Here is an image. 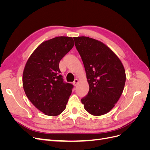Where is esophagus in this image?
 <instances>
[{
  "instance_id": "obj_1",
  "label": "esophagus",
  "mask_w": 150,
  "mask_h": 150,
  "mask_svg": "<svg viewBox=\"0 0 150 150\" xmlns=\"http://www.w3.org/2000/svg\"><path fill=\"white\" fill-rule=\"evenodd\" d=\"M79 83V80L78 79H76L74 81V82H73V84H74V86H76L77 85H78V84Z\"/></svg>"
}]
</instances>
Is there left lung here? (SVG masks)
Listing matches in <instances>:
<instances>
[{
	"instance_id": "1",
	"label": "left lung",
	"mask_w": 150,
	"mask_h": 150,
	"mask_svg": "<svg viewBox=\"0 0 150 150\" xmlns=\"http://www.w3.org/2000/svg\"><path fill=\"white\" fill-rule=\"evenodd\" d=\"M74 40L89 86L88 94L81 102L91 115L106 114L114 108L123 91L124 66L114 52L99 40L85 36L74 38Z\"/></svg>"
}]
</instances>
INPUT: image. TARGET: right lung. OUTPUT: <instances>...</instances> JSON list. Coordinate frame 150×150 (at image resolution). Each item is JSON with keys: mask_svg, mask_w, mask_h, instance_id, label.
Returning a JSON list of instances; mask_svg holds the SVG:
<instances>
[{"mask_svg": "<svg viewBox=\"0 0 150 150\" xmlns=\"http://www.w3.org/2000/svg\"><path fill=\"white\" fill-rule=\"evenodd\" d=\"M73 46L71 37L54 38L40 44L26 62L22 76L25 93L46 115L56 116L66 109L73 85L64 83L59 64Z\"/></svg>", "mask_w": 150, "mask_h": 150, "instance_id": "add662e5", "label": "right lung"}]
</instances>
